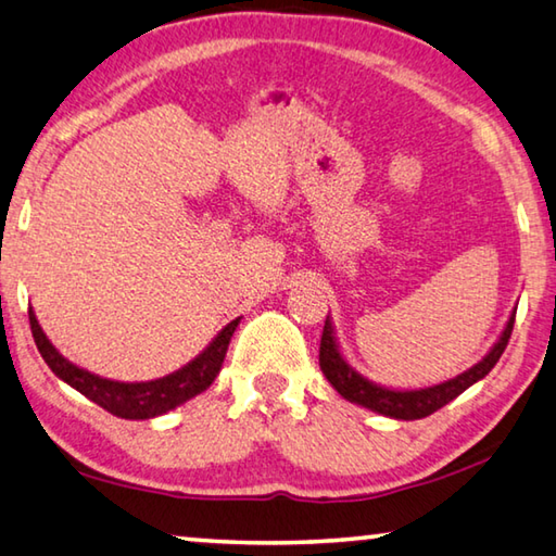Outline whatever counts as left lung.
Instances as JSON below:
<instances>
[{"instance_id":"8db88e82","label":"left lung","mask_w":556,"mask_h":556,"mask_svg":"<svg viewBox=\"0 0 556 556\" xmlns=\"http://www.w3.org/2000/svg\"><path fill=\"white\" fill-rule=\"evenodd\" d=\"M513 326H515V308L510 318H507L503 336L497 338V343L491 348V353H488L481 363H476L470 370L460 372L458 378L434 384V388H425V390H388L370 382L368 378H363L361 372L348 365L341 351H338L333 326L326 316L321 348H318V365H321L326 380L331 382L338 390V394L345 397L348 402H355L365 409H372L392 419H407V421L421 419V417H429V414H434L451 400H456L460 392L468 390L473 382L483 380L485 375L495 368V363L501 361L507 341H510Z\"/></svg>"}]
</instances>
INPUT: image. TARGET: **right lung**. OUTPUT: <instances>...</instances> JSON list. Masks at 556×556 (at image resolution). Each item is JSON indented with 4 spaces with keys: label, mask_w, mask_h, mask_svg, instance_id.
<instances>
[{
    "label": "right lung",
    "mask_w": 556,
    "mask_h": 556,
    "mask_svg": "<svg viewBox=\"0 0 556 556\" xmlns=\"http://www.w3.org/2000/svg\"><path fill=\"white\" fill-rule=\"evenodd\" d=\"M29 324H31L36 348H39L46 365H49V368L59 375L63 382H68L71 388H75L80 394H86L90 402L100 404L102 409L115 414V417L152 419L211 388V382L218 378V372L223 368L225 353H228L230 338L235 333V328H238L240 318H235V321L225 326L223 331L213 338L211 345L205 348L199 357H193L191 363L184 365L181 370L166 375V378L149 380V382H117V380H108V378H100V375L83 370L71 361H65V357L55 351L53 343L41 331V326L36 321V314L31 308H29Z\"/></svg>",
    "instance_id": "1"
}]
</instances>
